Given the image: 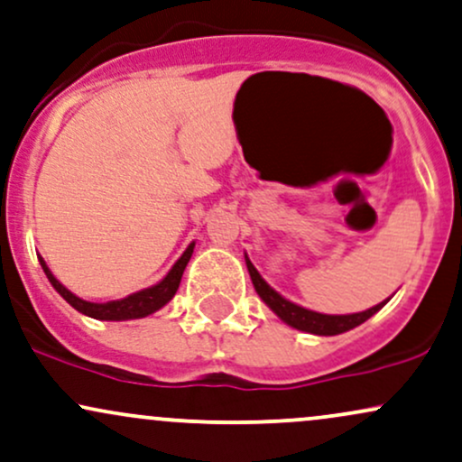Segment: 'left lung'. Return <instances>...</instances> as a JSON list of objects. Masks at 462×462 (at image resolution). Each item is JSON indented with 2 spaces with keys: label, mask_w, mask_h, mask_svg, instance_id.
Listing matches in <instances>:
<instances>
[{
  "label": "left lung",
  "mask_w": 462,
  "mask_h": 462,
  "mask_svg": "<svg viewBox=\"0 0 462 462\" xmlns=\"http://www.w3.org/2000/svg\"><path fill=\"white\" fill-rule=\"evenodd\" d=\"M246 268L248 273H251L254 290H257V294L262 296L265 305L273 309L276 316L283 319L285 324H290V327H294L298 330H307V333H313V335L346 333V330L359 327V324L365 322V319H370L374 313L381 311V309L387 305V300H384L381 305L367 309V311H361V313H350V316H324V313H316V311H309L305 307H298L294 302L285 300L281 294H276L273 287L262 279V274L257 273V268H254L248 257H246Z\"/></svg>",
  "instance_id": "1"
}]
</instances>
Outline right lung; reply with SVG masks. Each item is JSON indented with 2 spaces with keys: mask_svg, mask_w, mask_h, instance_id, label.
<instances>
[{
  "mask_svg": "<svg viewBox=\"0 0 462 462\" xmlns=\"http://www.w3.org/2000/svg\"><path fill=\"white\" fill-rule=\"evenodd\" d=\"M194 253V244H189L186 248V253L179 257V262L172 265V270L168 273L164 279L160 281V283L149 287V290H143V291H135V294L123 298V300H112V302H88V300H81L75 294H70V291L64 287L60 281L49 273L47 263L42 262L41 257V265L42 270H45L49 283L56 287V291L60 296L64 298V300L69 302L70 307L78 309L79 313H84V316L88 318H95V319H112V322H118V319H135V318H144V316H151V313H155L157 309H162L166 305L168 300H171L172 296H175V291L179 290V283H181V276H183V270H186V265L189 262V257H192Z\"/></svg>",
  "mask_w": 462,
  "mask_h": 462,
  "instance_id": "right-lung-1",
  "label": "right lung"
}]
</instances>
